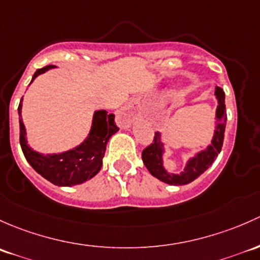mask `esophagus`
<instances>
[{
    "mask_svg": "<svg viewBox=\"0 0 260 260\" xmlns=\"http://www.w3.org/2000/svg\"><path fill=\"white\" fill-rule=\"evenodd\" d=\"M117 117H119V121L121 122L122 125L131 124V122H133L136 117H139L138 106L133 103L126 104V105H125L124 108L119 111Z\"/></svg>",
    "mask_w": 260,
    "mask_h": 260,
    "instance_id": "esophagus-1",
    "label": "esophagus"
}]
</instances>
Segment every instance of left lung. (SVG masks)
<instances>
[{"label": "left lung", "mask_w": 260, "mask_h": 260, "mask_svg": "<svg viewBox=\"0 0 260 260\" xmlns=\"http://www.w3.org/2000/svg\"><path fill=\"white\" fill-rule=\"evenodd\" d=\"M215 96L218 99V108H216V126L214 131L211 145L208 146L203 151L198 152L197 156L191 157L186 164L185 169L180 174H170L162 167V146L160 134L155 133L154 141L143 150V161L146 169L150 171L152 176L157 178L164 183L170 185H185L191 183L195 179L199 178L208 168L213 164L219 152L221 151L224 141V133H225L226 124V111H225V93L221 87H215Z\"/></svg>", "instance_id": "obj_1"}]
</instances>
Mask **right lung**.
<instances>
[{
    "mask_svg": "<svg viewBox=\"0 0 260 260\" xmlns=\"http://www.w3.org/2000/svg\"><path fill=\"white\" fill-rule=\"evenodd\" d=\"M53 65L39 69L34 74L32 81L39 75L44 74ZM31 81V82H32ZM22 100V99H21ZM21 109L18 105L20 115V144L26 160L30 162L37 173L52 184L58 186H72L82 184L96 175L103 167V157L105 155L106 144L109 139L119 130L115 124V115L108 114L106 110L95 111L92 119V127L86 140L75 149L61 154H40L34 151L26 141V129L21 119Z\"/></svg>",
    "mask_w": 260,
    "mask_h": 260,
    "instance_id": "right-lung-1",
    "label": "right lung"
}]
</instances>
